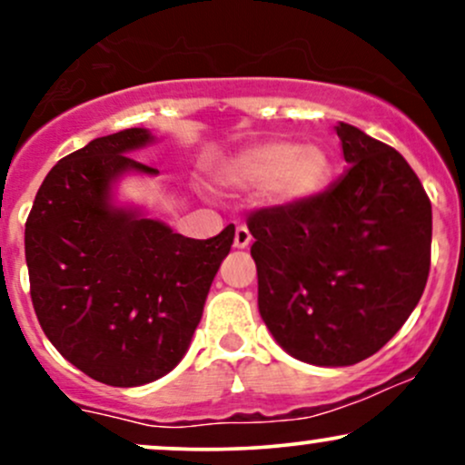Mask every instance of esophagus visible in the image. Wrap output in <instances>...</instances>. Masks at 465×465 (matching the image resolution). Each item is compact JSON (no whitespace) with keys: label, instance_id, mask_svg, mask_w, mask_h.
<instances>
[{"label":"esophagus","instance_id":"1","mask_svg":"<svg viewBox=\"0 0 465 465\" xmlns=\"http://www.w3.org/2000/svg\"><path fill=\"white\" fill-rule=\"evenodd\" d=\"M251 244V233L247 227H236V236H233V247L236 249H247Z\"/></svg>","mask_w":465,"mask_h":465}]
</instances>
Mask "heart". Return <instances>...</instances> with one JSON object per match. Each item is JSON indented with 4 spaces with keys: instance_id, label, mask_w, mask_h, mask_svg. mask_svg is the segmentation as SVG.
Wrapping results in <instances>:
<instances>
[{
    "instance_id": "1",
    "label": "heart",
    "mask_w": 465,
    "mask_h": 465,
    "mask_svg": "<svg viewBox=\"0 0 465 465\" xmlns=\"http://www.w3.org/2000/svg\"><path fill=\"white\" fill-rule=\"evenodd\" d=\"M332 170V157L322 143L269 140L229 159L218 179L232 190H260L262 205L284 210L317 199Z\"/></svg>"
}]
</instances>
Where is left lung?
I'll use <instances>...</instances> for the list:
<instances>
[{"instance_id": "1", "label": "left lung", "mask_w": 465, "mask_h": 465, "mask_svg": "<svg viewBox=\"0 0 465 465\" xmlns=\"http://www.w3.org/2000/svg\"><path fill=\"white\" fill-rule=\"evenodd\" d=\"M348 163L300 207L249 216L260 317L292 359L348 367L376 354L418 306L430 266V201L407 159L334 126Z\"/></svg>"}]
</instances>
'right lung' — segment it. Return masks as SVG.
Wrapping results in <instances>:
<instances>
[{
    "instance_id": "add662e5",
    "label": "right lung",
    "mask_w": 465,
    "mask_h": 465,
    "mask_svg": "<svg viewBox=\"0 0 465 465\" xmlns=\"http://www.w3.org/2000/svg\"><path fill=\"white\" fill-rule=\"evenodd\" d=\"M148 129L95 137L47 173L25 223L36 319L74 367L111 387H140L179 365L233 227L194 240L117 199L131 174L159 170L129 157Z\"/></svg>"
}]
</instances>
